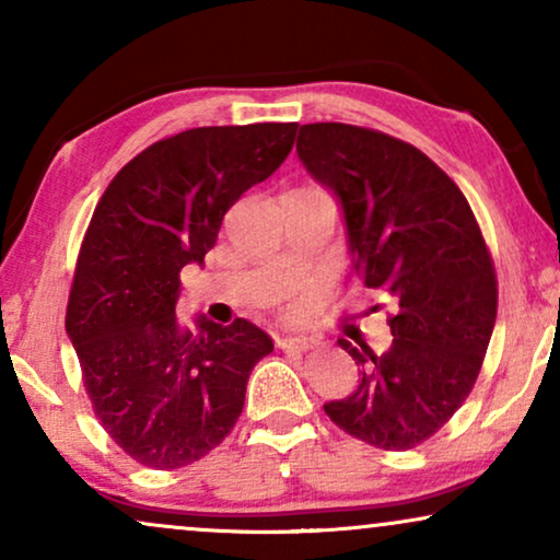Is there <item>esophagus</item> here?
<instances>
[{"label": "esophagus", "mask_w": 560, "mask_h": 560, "mask_svg": "<svg viewBox=\"0 0 560 560\" xmlns=\"http://www.w3.org/2000/svg\"><path fill=\"white\" fill-rule=\"evenodd\" d=\"M275 343H278V349L282 351H305L311 347V341L305 339V336H275Z\"/></svg>", "instance_id": "esophagus-1"}]
</instances>
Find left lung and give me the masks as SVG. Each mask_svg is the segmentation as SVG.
<instances>
[{"instance_id": "1", "label": "left lung", "mask_w": 560, "mask_h": 560, "mask_svg": "<svg viewBox=\"0 0 560 560\" xmlns=\"http://www.w3.org/2000/svg\"><path fill=\"white\" fill-rule=\"evenodd\" d=\"M298 155L339 196L354 272L393 303L382 354L339 339L362 382L324 405L341 431L385 451L431 439L479 377L497 318V272L469 201L410 142L370 127L316 121Z\"/></svg>"}]
</instances>
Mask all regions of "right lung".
<instances>
[{"label": "right lung", "mask_w": 560, "mask_h": 560, "mask_svg": "<svg viewBox=\"0 0 560 560\" xmlns=\"http://www.w3.org/2000/svg\"><path fill=\"white\" fill-rule=\"evenodd\" d=\"M298 121L196 127L152 142L98 198L75 259L66 331L98 423L137 464L173 471L232 433L272 339L175 316L180 270L203 262L224 213L290 155Z\"/></svg>", "instance_id": "obj_1"}]
</instances>
